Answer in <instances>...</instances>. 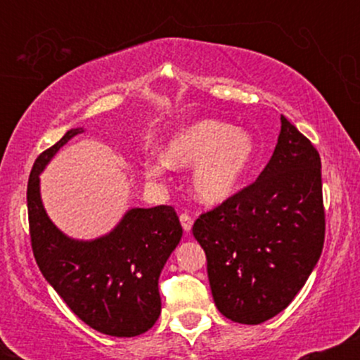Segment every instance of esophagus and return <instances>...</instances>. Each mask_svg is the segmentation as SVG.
I'll return each mask as SVG.
<instances>
[{
  "mask_svg": "<svg viewBox=\"0 0 360 360\" xmlns=\"http://www.w3.org/2000/svg\"><path fill=\"white\" fill-rule=\"evenodd\" d=\"M179 220H181V225H183L184 232H189L193 226V217L189 213H181L179 214Z\"/></svg>",
  "mask_w": 360,
  "mask_h": 360,
  "instance_id": "obj_1",
  "label": "esophagus"
}]
</instances>
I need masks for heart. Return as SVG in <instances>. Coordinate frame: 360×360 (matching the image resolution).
<instances>
[{"label": "heart", "mask_w": 360, "mask_h": 360, "mask_svg": "<svg viewBox=\"0 0 360 360\" xmlns=\"http://www.w3.org/2000/svg\"><path fill=\"white\" fill-rule=\"evenodd\" d=\"M255 159L254 139L220 120L189 123L169 139L164 157L147 160L148 179H162L169 166H194L191 186L201 203L218 205L237 191Z\"/></svg>", "instance_id": "obj_1"}]
</instances>
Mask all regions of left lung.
<instances>
[{
    "label": "left lung",
    "instance_id": "8db88e82",
    "mask_svg": "<svg viewBox=\"0 0 360 360\" xmlns=\"http://www.w3.org/2000/svg\"><path fill=\"white\" fill-rule=\"evenodd\" d=\"M193 235L208 260L223 316L259 325L283 311L304 286L325 242L321 160L281 115V134L257 179L201 213Z\"/></svg>",
    "mask_w": 360,
    "mask_h": 360
}]
</instances>
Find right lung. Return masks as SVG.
I'll return each instance as SVG.
<instances>
[{
  "label": "right lung",
  "instance_id": "right-lung-1",
  "mask_svg": "<svg viewBox=\"0 0 360 360\" xmlns=\"http://www.w3.org/2000/svg\"><path fill=\"white\" fill-rule=\"evenodd\" d=\"M79 128L37 157L27 188L34 257L44 278L71 311L111 337H135L160 315L159 276L183 235L172 206L130 210L105 237L79 242L49 220L40 200V172Z\"/></svg>",
  "mask_w": 360,
  "mask_h": 360
}]
</instances>
